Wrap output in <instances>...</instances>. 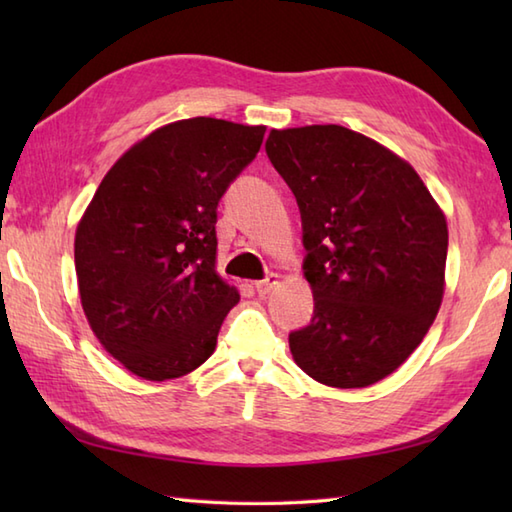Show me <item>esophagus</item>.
Returning <instances> with one entry per match:
<instances>
[{"label":"esophagus","mask_w":512,"mask_h":512,"mask_svg":"<svg viewBox=\"0 0 512 512\" xmlns=\"http://www.w3.org/2000/svg\"><path fill=\"white\" fill-rule=\"evenodd\" d=\"M277 284H279V275H268L262 281H255V290L259 292V297H266L268 292L273 290Z\"/></svg>","instance_id":"1"}]
</instances>
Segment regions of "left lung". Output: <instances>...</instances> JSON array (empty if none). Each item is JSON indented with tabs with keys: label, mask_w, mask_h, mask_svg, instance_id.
Here are the masks:
<instances>
[{
	"label": "left lung",
	"mask_w": 512,
	"mask_h": 512,
	"mask_svg": "<svg viewBox=\"0 0 512 512\" xmlns=\"http://www.w3.org/2000/svg\"><path fill=\"white\" fill-rule=\"evenodd\" d=\"M266 154L297 198L314 297L292 358L321 385H374L440 310L447 217L407 160L347 127L270 129Z\"/></svg>",
	"instance_id": "8db88e82"
}]
</instances>
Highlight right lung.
<instances>
[{
  "label": "right lung",
  "instance_id": "1",
  "mask_svg": "<svg viewBox=\"0 0 512 512\" xmlns=\"http://www.w3.org/2000/svg\"><path fill=\"white\" fill-rule=\"evenodd\" d=\"M264 134L209 116L162 125L114 162L79 220L85 319L134 376L180 378L215 352L239 301L215 270L217 202Z\"/></svg>",
  "mask_w": 512,
  "mask_h": 512
}]
</instances>
